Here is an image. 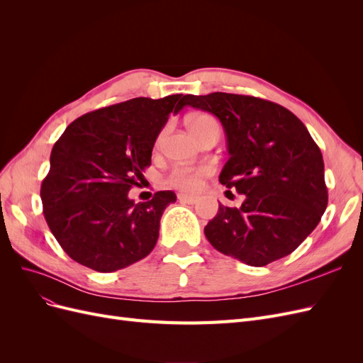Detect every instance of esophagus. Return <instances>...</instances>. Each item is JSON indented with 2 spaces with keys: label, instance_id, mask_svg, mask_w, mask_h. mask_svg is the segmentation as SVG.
<instances>
[{
  "label": "esophagus",
  "instance_id": "obj_1",
  "mask_svg": "<svg viewBox=\"0 0 363 363\" xmlns=\"http://www.w3.org/2000/svg\"><path fill=\"white\" fill-rule=\"evenodd\" d=\"M179 201L182 203H188V204H195L196 201H199V196L195 195H188V194H179Z\"/></svg>",
  "mask_w": 363,
  "mask_h": 363
}]
</instances>
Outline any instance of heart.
<instances>
[{
	"label": "heart",
	"instance_id": "1",
	"mask_svg": "<svg viewBox=\"0 0 363 363\" xmlns=\"http://www.w3.org/2000/svg\"><path fill=\"white\" fill-rule=\"evenodd\" d=\"M189 125H191V130L194 131L195 136H200V135L204 133V131L211 130V128H218L219 130L218 121L211 115L192 116L189 119ZM163 133H164V131H162V133L157 136V140H156L157 145H160V142L163 139ZM211 172H212L211 167H196V168H194V167H177V168H174L169 174V183L172 186H175V188L182 189V191L195 192V191L201 189L203 179Z\"/></svg>",
	"mask_w": 363,
	"mask_h": 363
}]
</instances>
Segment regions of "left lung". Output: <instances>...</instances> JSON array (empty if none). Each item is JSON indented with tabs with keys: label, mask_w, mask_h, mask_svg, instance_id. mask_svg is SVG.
<instances>
[{
	"label": "left lung",
	"mask_w": 363,
	"mask_h": 363,
	"mask_svg": "<svg viewBox=\"0 0 363 363\" xmlns=\"http://www.w3.org/2000/svg\"><path fill=\"white\" fill-rule=\"evenodd\" d=\"M186 101L221 121L230 159L219 182L245 199L240 207L219 203L204 227L208 242L250 267L291 255L328 201L321 150L306 125L286 107L250 95L213 92Z\"/></svg>",
	"instance_id": "left-lung-1"
}]
</instances>
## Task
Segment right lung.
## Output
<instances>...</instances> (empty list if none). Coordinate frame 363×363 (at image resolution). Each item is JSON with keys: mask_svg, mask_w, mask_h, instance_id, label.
<instances>
[{"mask_svg": "<svg viewBox=\"0 0 363 363\" xmlns=\"http://www.w3.org/2000/svg\"><path fill=\"white\" fill-rule=\"evenodd\" d=\"M186 104L182 94L139 96L86 113L63 131L40 199L51 233L72 260L113 272L155 248L163 211L177 196L159 191L150 201L135 203L128 191L144 179L169 113Z\"/></svg>", "mask_w": 363, "mask_h": 363, "instance_id": "obj_1", "label": "right lung"}]
</instances>
